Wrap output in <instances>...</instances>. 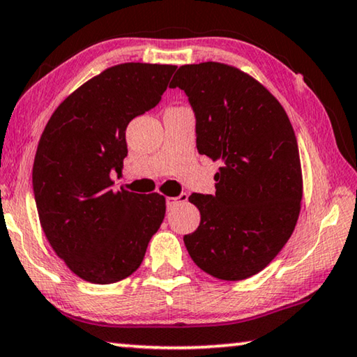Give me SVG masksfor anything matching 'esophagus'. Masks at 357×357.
I'll list each match as a JSON object with an SVG mask.
<instances>
[{
  "instance_id": "obj_1",
  "label": "esophagus",
  "mask_w": 357,
  "mask_h": 357,
  "mask_svg": "<svg viewBox=\"0 0 357 357\" xmlns=\"http://www.w3.org/2000/svg\"><path fill=\"white\" fill-rule=\"evenodd\" d=\"M188 201V195L186 192H180L177 197H167L166 199V207L167 208H174L175 206H178V204L186 202Z\"/></svg>"
}]
</instances>
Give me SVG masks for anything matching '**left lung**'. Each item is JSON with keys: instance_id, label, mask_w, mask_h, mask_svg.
<instances>
[{"instance_id": "8db88e82", "label": "left lung", "mask_w": 357, "mask_h": 357, "mask_svg": "<svg viewBox=\"0 0 357 357\" xmlns=\"http://www.w3.org/2000/svg\"><path fill=\"white\" fill-rule=\"evenodd\" d=\"M169 86L188 96L197 151L221 161L215 195L188 197L201 223L183 237L185 247L215 278H248L282 251L299 218L302 174L293 126L258 80L227 64H185Z\"/></svg>"}]
</instances>
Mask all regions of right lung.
<instances>
[{"label": "right lung", "instance_id": "right-lung-1", "mask_svg": "<svg viewBox=\"0 0 357 357\" xmlns=\"http://www.w3.org/2000/svg\"><path fill=\"white\" fill-rule=\"evenodd\" d=\"M177 66L123 63L85 82L52 114L33 165L40 226L75 275L96 284L136 272L166 213L165 197L114 192L126 126L161 101Z\"/></svg>", "mask_w": 357, "mask_h": 357}]
</instances>
